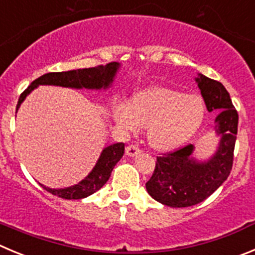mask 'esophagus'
Listing matches in <instances>:
<instances>
[{
    "label": "esophagus",
    "mask_w": 255,
    "mask_h": 255,
    "mask_svg": "<svg viewBox=\"0 0 255 255\" xmlns=\"http://www.w3.org/2000/svg\"><path fill=\"white\" fill-rule=\"evenodd\" d=\"M139 153H141V149L135 146V144H129V146L126 147V154H127V156L134 157Z\"/></svg>",
    "instance_id": "1"
}]
</instances>
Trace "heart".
<instances>
[{"mask_svg": "<svg viewBox=\"0 0 255 255\" xmlns=\"http://www.w3.org/2000/svg\"><path fill=\"white\" fill-rule=\"evenodd\" d=\"M113 118L126 130L148 128L153 148L170 151L189 141L205 118V103L197 94H185L171 88H153L138 93L129 102L114 104Z\"/></svg>", "mask_w": 255, "mask_h": 255, "instance_id": "heart-1", "label": "heart"}]
</instances>
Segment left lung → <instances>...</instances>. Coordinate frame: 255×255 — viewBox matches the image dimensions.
<instances>
[{
    "instance_id": "left-lung-1",
    "label": "left lung",
    "mask_w": 255,
    "mask_h": 255,
    "mask_svg": "<svg viewBox=\"0 0 255 255\" xmlns=\"http://www.w3.org/2000/svg\"><path fill=\"white\" fill-rule=\"evenodd\" d=\"M209 112L218 111L215 132L220 135L216 153L208 162L192 158L194 146L157 156L156 167L146 182L147 192L170 208H187L208 199L230 175L238 133V112L224 85L205 75L196 79Z\"/></svg>"
}]
</instances>
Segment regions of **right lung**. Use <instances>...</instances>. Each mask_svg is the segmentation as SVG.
<instances>
[{
  "label": "right lung",
  "mask_w": 255,
  "mask_h": 255,
  "mask_svg": "<svg viewBox=\"0 0 255 255\" xmlns=\"http://www.w3.org/2000/svg\"><path fill=\"white\" fill-rule=\"evenodd\" d=\"M118 68H120V64L118 63H109L107 65H98L94 66V68L44 74L40 78L35 79L21 93L16 111H17L20 104L23 102V99L26 98V95L31 90H34L37 85H60V87L77 88V89H80V88H88V89H102V88H104L106 89L113 82L114 75H116ZM123 153H125V143L123 142L112 144V146L106 147L103 149L98 162L94 166L92 172L78 185L66 187V189H50V187L42 186V185L41 186L47 192L56 195V196L61 197V199H84V197L94 194L95 191H98L101 187H103V185L111 177V173L113 171L114 166L122 158Z\"/></svg>",
  "instance_id": "right-lung-1"
}]
</instances>
